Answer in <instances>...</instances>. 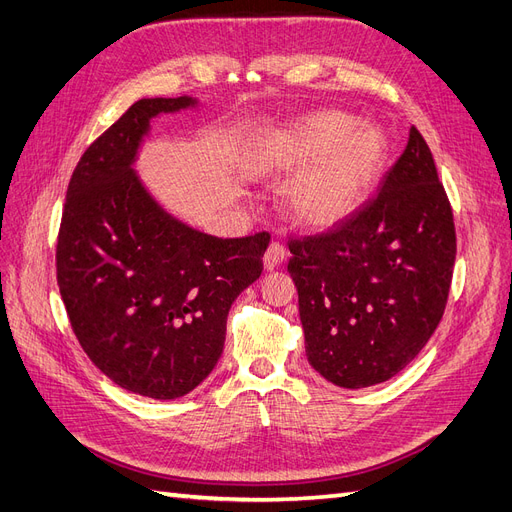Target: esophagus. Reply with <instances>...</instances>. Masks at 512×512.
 Instances as JSON below:
<instances>
[{"label": "esophagus", "instance_id": "1", "mask_svg": "<svg viewBox=\"0 0 512 512\" xmlns=\"http://www.w3.org/2000/svg\"><path fill=\"white\" fill-rule=\"evenodd\" d=\"M286 256H288V252H286V247L282 243H277V241L271 243L267 247V252H265V269L267 271L277 269L286 260Z\"/></svg>", "mask_w": 512, "mask_h": 512}]
</instances>
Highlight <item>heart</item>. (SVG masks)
<instances>
[{
  "instance_id": "b5f03b06",
  "label": "heart",
  "mask_w": 512,
  "mask_h": 512,
  "mask_svg": "<svg viewBox=\"0 0 512 512\" xmlns=\"http://www.w3.org/2000/svg\"><path fill=\"white\" fill-rule=\"evenodd\" d=\"M389 156L386 136L342 111L309 115L269 149L265 166L299 173L288 190L290 218L309 230L344 222L374 192Z\"/></svg>"
}]
</instances>
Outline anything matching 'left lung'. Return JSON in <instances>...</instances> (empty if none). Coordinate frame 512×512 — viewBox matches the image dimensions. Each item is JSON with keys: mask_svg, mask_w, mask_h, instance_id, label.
I'll return each instance as SVG.
<instances>
[{"mask_svg": "<svg viewBox=\"0 0 512 512\" xmlns=\"http://www.w3.org/2000/svg\"><path fill=\"white\" fill-rule=\"evenodd\" d=\"M288 250L305 354L322 378L365 389L412 363L442 320L457 254L453 209L421 132L410 128L369 203Z\"/></svg>", "mask_w": 512, "mask_h": 512, "instance_id": "8db88e82", "label": "left lung"}]
</instances>
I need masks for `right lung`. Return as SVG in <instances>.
Returning <instances> with one entry per match:
<instances>
[{
  "mask_svg": "<svg viewBox=\"0 0 512 512\" xmlns=\"http://www.w3.org/2000/svg\"><path fill=\"white\" fill-rule=\"evenodd\" d=\"M143 98L87 147L66 192L57 284L72 331L104 376L177 399L218 363L228 309L262 273L269 232L218 239L166 213L134 173L151 119L194 106Z\"/></svg>",
  "mask_w": 512,
  "mask_h": 512,
  "instance_id": "add662e5",
  "label": "right lung"
}]
</instances>
